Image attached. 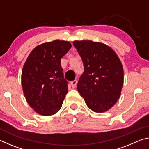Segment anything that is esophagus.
Returning <instances> with one entry per match:
<instances>
[{
    "mask_svg": "<svg viewBox=\"0 0 149 149\" xmlns=\"http://www.w3.org/2000/svg\"><path fill=\"white\" fill-rule=\"evenodd\" d=\"M77 84V80L72 81L71 82V85H72V88H75V87H76Z\"/></svg>",
    "mask_w": 149,
    "mask_h": 149,
    "instance_id": "obj_1",
    "label": "esophagus"
}]
</instances>
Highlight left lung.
Wrapping results in <instances>:
<instances>
[{
	"mask_svg": "<svg viewBox=\"0 0 149 149\" xmlns=\"http://www.w3.org/2000/svg\"><path fill=\"white\" fill-rule=\"evenodd\" d=\"M73 44L84 66L77 91L93 112H106L116 103L122 91L123 70L120 60L114 50L102 42L87 40Z\"/></svg>",
	"mask_w": 149,
	"mask_h": 149,
	"instance_id": "left-lung-1",
	"label": "left lung"
}]
</instances>
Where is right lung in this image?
<instances>
[{
	"label": "right lung",
	"instance_id": "1",
	"mask_svg": "<svg viewBox=\"0 0 149 149\" xmlns=\"http://www.w3.org/2000/svg\"><path fill=\"white\" fill-rule=\"evenodd\" d=\"M69 41L54 40L36 47L22 72V85L27 103L39 114H55L68 91L60 60L71 49Z\"/></svg>",
	"mask_w": 149,
	"mask_h": 149
}]
</instances>
